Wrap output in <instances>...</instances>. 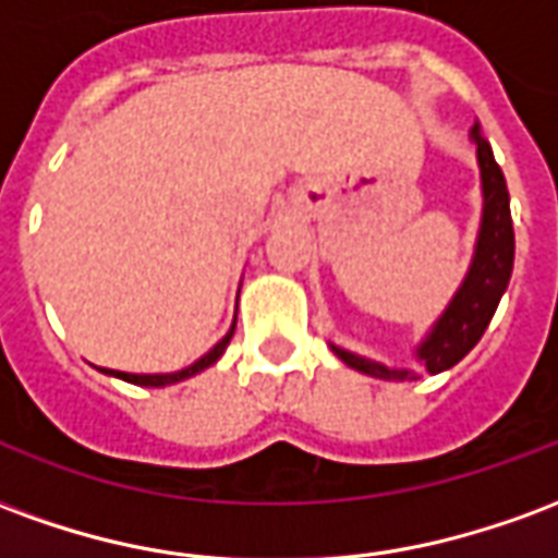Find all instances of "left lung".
<instances>
[{"label": "left lung", "mask_w": 558, "mask_h": 558, "mask_svg": "<svg viewBox=\"0 0 558 558\" xmlns=\"http://www.w3.org/2000/svg\"><path fill=\"white\" fill-rule=\"evenodd\" d=\"M472 140L478 146L481 163V184H484V218H481L478 247L475 259L469 268L463 287L457 290L454 302L448 304L442 319L436 323L430 338L418 347V359L430 374H442L448 367H454L484 335V328L490 326L493 314L499 307L505 287L511 280L514 268V223H511V206H508V187L499 163L493 158V148L487 140L481 137L478 128H472ZM338 359L350 364L355 371L379 379H415V371H391L386 364L367 362L362 355H352L347 350H338Z\"/></svg>", "instance_id": "left-lung-1"}]
</instances>
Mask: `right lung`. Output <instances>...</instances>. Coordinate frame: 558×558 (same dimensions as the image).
I'll return each instance as SVG.
<instances>
[{
  "mask_svg": "<svg viewBox=\"0 0 558 558\" xmlns=\"http://www.w3.org/2000/svg\"><path fill=\"white\" fill-rule=\"evenodd\" d=\"M232 331H235V323H232L230 335L220 340L215 350L208 352V355H203L199 362H194L191 367H184V371H179V374H155V376H137V374H119V371H110L113 376H119V379H125V383H134V386H151V388H160V386H170V383H179V379H187V376L199 374V371H206L208 364H215L223 355V350H227V343L232 340Z\"/></svg>",
  "mask_w": 558,
  "mask_h": 558,
  "instance_id": "1",
  "label": "right lung"
}]
</instances>
